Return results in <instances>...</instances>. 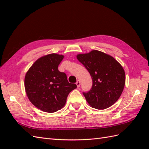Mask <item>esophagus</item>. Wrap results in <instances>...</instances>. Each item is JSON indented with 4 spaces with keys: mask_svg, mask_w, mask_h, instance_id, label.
<instances>
[{
    "mask_svg": "<svg viewBox=\"0 0 149 149\" xmlns=\"http://www.w3.org/2000/svg\"><path fill=\"white\" fill-rule=\"evenodd\" d=\"M80 84H81V82H80V81H79V80L77 81V82H76V85H77V86L78 88L80 86Z\"/></svg>",
    "mask_w": 149,
    "mask_h": 149,
    "instance_id": "34e87169",
    "label": "esophagus"
}]
</instances>
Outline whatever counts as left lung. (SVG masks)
I'll list each match as a JSON object with an SVG mask.
<instances>
[{
  "label": "left lung",
  "instance_id": "8db88e82",
  "mask_svg": "<svg viewBox=\"0 0 149 149\" xmlns=\"http://www.w3.org/2000/svg\"><path fill=\"white\" fill-rule=\"evenodd\" d=\"M79 61L89 72L92 88L83 95L91 107L105 109L118 100L124 88L125 72L116 60L97 50L77 55Z\"/></svg>",
  "mask_w": 149,
  "mask_h": 149
}]
</instances>
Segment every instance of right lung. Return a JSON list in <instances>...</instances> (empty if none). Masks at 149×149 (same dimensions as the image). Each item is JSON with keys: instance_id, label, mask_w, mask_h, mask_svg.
Returning <instances> with one entry per match:
<instances>
[{"instance_id": "add662e5", "label": "right lung", "mask_w": 149, "mask_h": 149, "mask_svg": "<svg viewBox=\"0 0 149 149\" xmlns=\"http://www.w3.org/2000/svg\"><path fill=\"white\" fill-rule=\"evenodd\" d=\"M64 56L50 54L33 63L25 76L24 86L28 99L37 108L47 113H54L65 105L69 93L77 88L69 83L58 66Z\"/></svg>"}]
</instances>
